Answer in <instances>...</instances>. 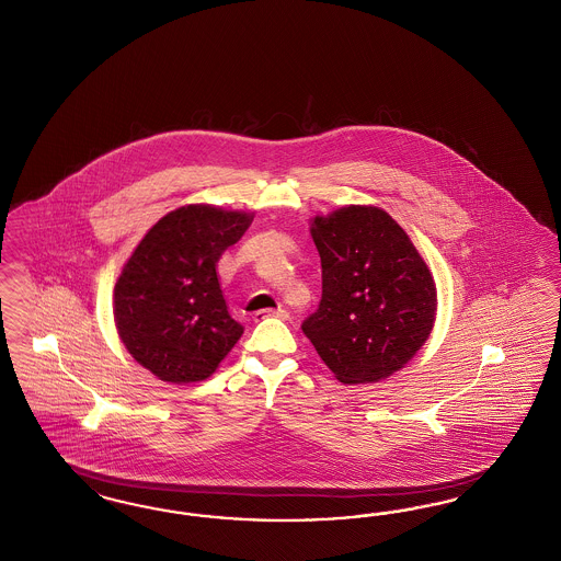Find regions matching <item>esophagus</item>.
<instances>
[{
  "mask_svg": "<svg viewBox=\"0 0 561 561\" xmlns=\"http://www.w3.org/2000/svg\"><path fill=\"white\" fill-rule=\"evenodd\" d=\"M254 317V321H259V319H267V317H277V319H288V311L286 309H263V311H256V313L252 314Z\"/></svg>",
  "mask_w": 561,
  "mask_h": 561,
  "instance_id": "esophagus-1",
  "label": "esophagus"
}]
</instances>
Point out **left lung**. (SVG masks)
Returning <instances> with one entry per match:
<instances>
[{
	"instance_id": "left-lung-1",
	"label": "left lung",
	"mask_w": 561,
	"mask_h": 561,
	"mask_svg": "<svg viewBox=\"0 0 561 561\" xmlns=\"http://www.w3.org/2000/svg\"><path fill=\"white\" fill-rule=\"evenodd\" d=\"M323 294L302 332L342 383L401 371L436 321V284L424 256L386 210L346 204L311 219Z\"/></svg>"
}]
</instances>
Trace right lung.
Listing matches in <instances>:
<instances>
[{"label":"right lung","mask_w":561,"mask_h":561,"mask_svg":"<svg viewBox=\"0 0 561 561\" xmlns=\"http://www.w3.org/2000/svg\"><path fill=\"white\" fill-rule=\"evenodd\" d=\"M254 213L187 204L148 229L114 284V325L121 342L158 380L210 378L244 334L231 319L217 263Z\"/></svg>","instance_id":"right-lung-1"}]
</instances>
